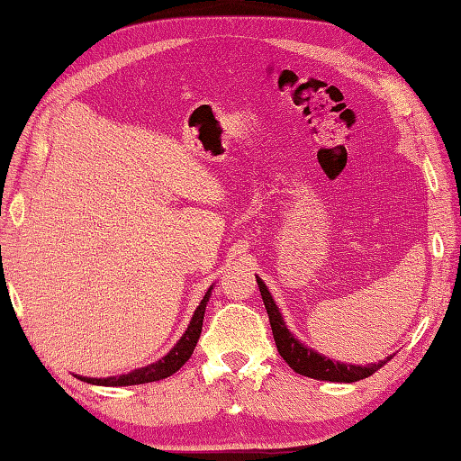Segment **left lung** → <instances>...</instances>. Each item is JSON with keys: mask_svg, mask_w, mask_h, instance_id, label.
I'll use <instances>...</instances> for the list:
<instances>
[{"mask_svg": "<svg viewBox=\"0 0 461 461\" xmlns=\"http://www.w3.org/2000/svg\"><path fill=\"white\" fill-rule=\"evenodd\" d=\"M256 282L261 292V300H264V305L269 315V323H272V331H274V339H276L279 356L285 359V364L290 366L295 374L313 377V380H320V382L351 384V382L366 380V377L375 374L377 369L384 367L392 359V356H387L375 364L356 366V364L333 362V359L321 356L320 351L302 344V341L297 339L290 330H287L284 315L276 305L266 282L259 276H256Z\"/></svg>", "mask_w": 461, "mask_h": 461, "instance_id": "8db88e82", "label": "left lung"}]
</instances>
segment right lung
Returning a JSON list of instances; mask_svg holds the SVG:
<instances>
[{"label": "right lung", "instance_id": "add662e5", "mask_svg": "<svg viewBox=\"0 0 461 461\" xmlns=\"http://www.w3.org/2000/svg\"><path fill=\"white\" fill-rule=\"evenodd\" d=\"M213 285H210V290L205 292L203 300L197 305L192 321L185 330L182 338L177 339V344L171 348L167 354L153 362L149 366H143L138 369H131L130 374H122V375H110V377H86V375H76L77 380L92 384V385H110V387H120V385H140V384H149V382H159L166 380L171 374H176L179 367H182L189 357H192L197 339H200L202 326H203V313H205V305L210 302Z\"/></svg>", "mask_w": 461, "mask_h": 461}]
</instances>
